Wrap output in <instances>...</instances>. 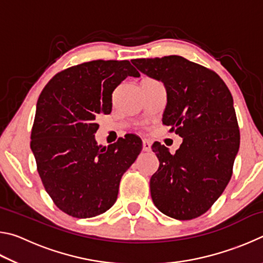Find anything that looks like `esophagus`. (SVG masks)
<instances>
[{
  "mask_svg": "<svg viewBox=\"0 0 263 263\" xmlns=\"http://www.w3.org/2000/svg\"><path fill=\"white\" fill-rule=\"evenodd\" d=\"M142 149H144L145 152H149L151 151V140L149 139L142 140Z\"/></svg>",
  "mask_w": 263,
  "mask_h": 263,
  "instance_id": "obj_1",
  "label": "esophagus"
}]
</instances>
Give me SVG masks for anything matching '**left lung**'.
Masks as SVG:
<instances>
[{
  "mask_svg": "<svg viewBox=\"0 0 263 263\" xmlns=\"http://www.w3.org/2000/svg\"><path fill=\"white\" fill-rule=\"evenodd\" d=\"M132 64L167 90L163 125L182 137L175 154L155 141L159 168L151 177L154 205L168 217L202 216L232 176L240 132L232 95L219 75L180 55L135 59Z\"/></svg>",
  "mask_w": 263,
  "mask_h": 263,
  "instance_id": "1",
  "label": "left lung"
}]
</instances>
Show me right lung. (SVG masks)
Here are the masks:
<instances>
[{"instance_id": "1", "label": "right lung", "mask_w": 263, "mask_h": 263, "mask_svg": "<svg viewBox=\"0 0 263 263\" xmlns=\"http://www.w3.org/2000/svg\"><path fill=\"white\" fill-rule=\"evenodd\" d=\"M139 75L127 60H94L61 70L43 89L30 145L44 188L67 215L99 216L117 199L119 182L142 142L126 135L99 146L95 118L111 112L112 92L123 80Z\"/></svg>"}]
</instances>
